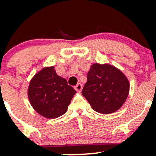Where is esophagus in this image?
<instances>
[{
	"mask_svg": "<svg viewBox=\"0 0 156 156\" xmlns=\"http://www.w3.org/2000/svg\"><path fill=\"white\" fill-rule=\"evenodd\" d=\"M82 88H83V87H82V85L80 83H78L77 85L74 87V89H76L77 92H80L82 90Z\"/></svg>",
	"mask_w": 156,
	"mask_h": 156,
	"instance_id": "obj_1",
	"label": "esophagus"
}]
</instances>
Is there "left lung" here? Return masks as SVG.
Returning a JSON list of instances; mask_svg holds the SVG:
<instances>
[{
	"label": "left lung",
	"instance_id": "1",
	"mask_svg": "<svg viewBox=\"0 0 156 156\" xmlns=\"http://www.w3.org/2000/svg\"><path fill=\"white\" fill-rule=\"evenodd\" d=\"M128 78L114 66L94 64L87 74L82 94L93 110L103 114L117 112L124 104L129 93Z\"/></svg>",
	"mask_w": 156,
	"mask_h": 156
}]
</instances>
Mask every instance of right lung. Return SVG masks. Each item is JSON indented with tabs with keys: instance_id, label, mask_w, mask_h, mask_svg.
Returning a JSON list of instances; mask_svg holds the SVG:
<instances>
[{
	"instance_id": "1",
	"label": "right lung",
	"mask_w": 156,
	"mask_h": 156,
	"mask_svg": "<svg viewBox=\"0 0 156 156\" xmlns=\"http://www.w3.org/2000/svg\"><path fill=\"white\" fill-rule=\"evenodd\" d=\"M76 90L58 76L54 67H44L32 78L28 89L29 101L40 115L55 119L67 112Z\"/></svg>"
}]
</instances>
